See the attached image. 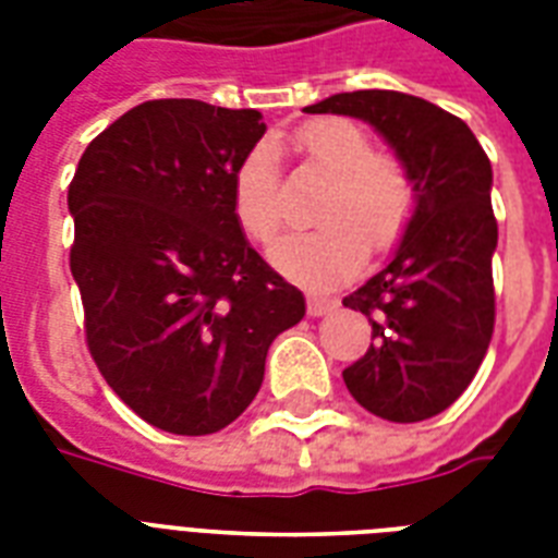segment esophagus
Masks as SVG:
<instances>
[{
  "mask_svg": "<svg viewBox=\"0 0 558 558\" xmlns=\"http://www.w3.org/2000/svg\"><path fill=\"white\" fill-rule=\"evenodd\" d=\"M336 306H339V301H336V298H327V295H306V313L313 315V318H318V315L332 313Z\"/></svg>",
  "mask_w": 558,
  "mask_h": 558,
  "instance_id": "obj_1",
  "label": "esophagus"
}]
</instances>
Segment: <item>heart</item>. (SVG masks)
<instances>
[{
    "label": "heart",
    "mask_w": 558,
    "mask_h": 558,
    "mask_svg": "<svg viewBox=\"0 0 558 558\" xmlns=\"http://www.w3.org/2000/svg\"><path fill=\"white\" fill-rule=\"evenodd\" d=\"M301 159L327 179L315 219L322 226L289 234L271 248V263L301 287H332L365 263L367 245L388 252L402 240L416 210L414 173L397 153L373 150L371 135L348 118H318L295 133ZM231 208L254 243H271L280 231L283 202L275 147L245 153L231 182Z\"/></svg>",
    "instance_id": "obj_1"
}]
</instances>
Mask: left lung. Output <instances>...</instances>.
<instances>
[{
	"label": "left lung",
	"instance_id": "left-lung-1",
	"mask_svg": "<svg viewBox=\"0 0 558 558\" xmlns=\"http://www.w3.org/2000/svg\"><path fill=\"white\" fill-rule=\"evenodd\" d=\"M306 112L362 118L414 173L416 210L393 260L344 298L367 315L373 341L341 376L371 414L428 420L469 388L493 339L489 159L458 116L405 92H341Z\"/></svg>",
	"mask_w": 558,
	"mask_h": 558
}]
</instances>
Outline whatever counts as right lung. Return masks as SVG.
I'll return each instance as SVG.
<instances>
[{
  "label": "right lung",
  "mask_w": 558,
  "mask_h": 558,
  "mask_svg": "<svg viewBox=\"0 0 558 558\" xmlns=\"http://www.w3.org/2000/svg\"><path fill=\"white\" fill-rule=\"evenodd\" d=\"M266 124L191 98L138 104L69 185L83 330L107 385L161 432L214 434L252 405L304 295L243 236L231 182Z\"/></svg>",
  "instance_id": "add662e5"
}]
</instances>
